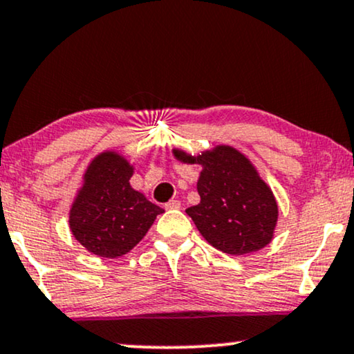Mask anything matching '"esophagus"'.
<instances>
[{
    "label": "esophagus",
    "instance_id": "obj_1",
    "mask_svg": "<svg viewBox=\"0 0 354 354\" xmlns=\"http://www.w3.org/2000/svg\"><path fill=\"white\" fill-rule=\"evenodd\" d=\"M165 208H167V210H178V208H180V202H178V200H169V202L165 203Z\"/></svg>",
    "mask_w": 354,
    "mask_h": 354
}]
</instances>
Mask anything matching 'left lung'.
Listing matches in <instances>:
<instances>
[{
    "label": "left lung",
    "mask_w": 354,
    "mask_h": 354,
    "mask_svg": "<svg viewBox=\"0 0 354 354\" xmlns=\"http://www.w3.org/2000/svg\"><path fill=\"white\" fill-rule=\"evenodd\" d=\"M174 156L203 167L197 184L200 203L185 212L213 248L241 256L268 246L277 223V203L241 152L218 146L197 157L177 149Z\"/></svg>",
    "instance_id": "left-lung-1"
}]
</instances>
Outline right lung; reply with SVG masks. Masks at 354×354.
<instances>
[{"label": "right lung", "instance_id": "add662e5", "mask_svg": "<svg viewBox=\"0 0 354 354\" xmlns=\"http://www.w3.org/2000/svg\"><path fill=\"white\" fill-rule=\"evenodd\" d=\"M133 167L116 152L95 157L85 174L71 210V230L80 244L100 257H118L144 238L156 216L157 205L131 189Z\"/></svg>", "mask_w": 354, "mask_h": 354}]
</instances>
